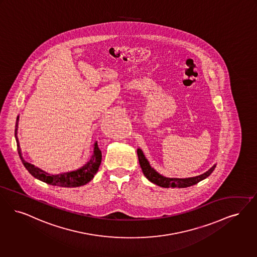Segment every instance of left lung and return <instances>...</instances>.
Instances as JSON below:
<instances>
[{
    "instance_id": "1",
    "label": "left lung",
    "mask_w": 257,
    "mask_h": 257,
    "mask_svg": "<svg viewBox=\"0 0 257 257\" xmlns=\"http://www.w3.org/2000/svg\"><path fill=\"white\" fill-rule=\"evenodd\" d=\"M138 157H139V162L140 165L142 167V170L144 172V176L155 185H159L161 187H179V188H184V187H188L191 185H196L199 182L205 180L209 175L213 172L215 169L216 165H214L210 169H208L204 174L199 175L196 177H191V178H185V179H180V178H167L163 175L158 173L154 168L150 165L147 159L145 158L144 152L141 148H138L137 150Z\"/></svg>"
}]
</instances>
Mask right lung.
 I'll return each instance as SVG.
<instances>
[{
    "label": "right lung",
    "instance_id": "1",
    "mask_svg": "<svg viewBox=\"0 0 257 257\" xmlns=\"http://www.w3.org/2000/svg\"><path fill=\"white\" fill-rule=\"evenodd\" d=\"M18 121H19V116H17L16 126H15V138H16V143H17V150H18V153L20 156L23 165L34 178L40 180L48 185H57V186H62V187H77V186H81V185L88 184L91 180H92L94 175L96 174V172L99 168V165L101 164V159H102V154H101L100 149L98 148L97 142H95L93 144V154L91 157L90 161L86 165H83L82 167L78 168L77 170L71 171V172L51 175L46 173L40 168L26 162L24 160V158L22 157L20 144H19V141L17 138Z\"/></svg>",
    "mask_w": 257,
    "mask_h": 257
}]
</instances>
